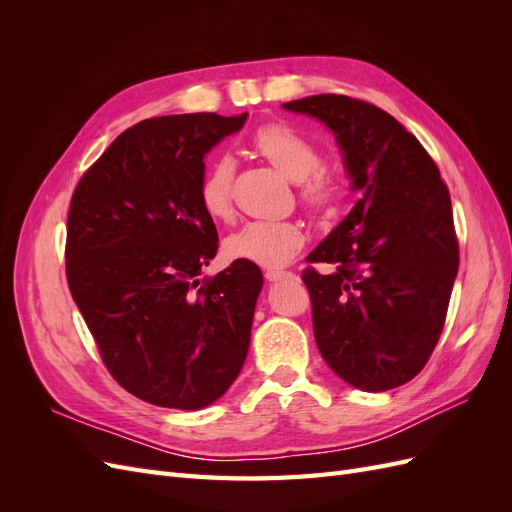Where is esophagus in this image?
<instances>
[{"mask_svg":"<svg viewBox=\"0 0 512 512\" xmlns=\"http://www.w3.org/2000/svg\"><path fill=\"white\" fill-rule=\"evenodd\" d=\"M265 277H267V282H280V280H290L292 273L290 271H267Z\"/></svg>","mask_w":512,"mask_h":512,"instance_id":"esophagus-1","label":"esophagus"}]
</instances>
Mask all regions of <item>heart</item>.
Wrapping results in <instances>:
<instances>
[{"instance_id": "obj_1", "label": "heart", "mask_w": 512, "mask_h": 512, "mask_svg": "<svg viewBox=\"0 0 512 512\" xmlns=\"http://www.w3.org/2000/svg\"><path fill=\"white\" fill-rule=\"evenodd\" d=\"M254 147L284 177L299 181L301 198L309 207L327 209L337 200V181L318 168L320 153L316 145L297 130L271 123L256 132ZM232 175H235V164L228 156H222L211 162L200 179V207L213 220H228L232 215ZM303 243L305 232L299 222L254 220L226 237L224 252L232 260L252 262L265 269H282L301 252Z\"/></svg>"}]
</instances>
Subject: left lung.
<instances>
[{
	"label": "left lung",
	"mask_w": 512,
	"mask_h": 512,
	"mask_svg": "<svg viewBox=\"0 0 512 512\" xmlns=\"http://www.w3.org/2000/svg\"><path fill=\"white\" fill-rule=\"evenodd\" d=\"M333 132L350 190L359 194L307 262L322 359L354 389L410 382L436 348L459 269L453 207L423 145L382 108L320 94L282 104Z\"/></svg>",
	"instance_id": "left-lung-1"
}]
</instances>
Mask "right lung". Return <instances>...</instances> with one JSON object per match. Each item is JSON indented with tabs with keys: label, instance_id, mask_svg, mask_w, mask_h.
<instances>
[{
	"label": "right lung",
	"instance_id": "add662e5",
	"mask_svg": "<svg viewBox=\"0 0 512 512\" xmlns=\"http://www.w3.org/2000/svg\"><path fill=\"white\" fill-rule=\"evenodd\" d=\"M247 113L168 115L119 134L79 181L66 275L102 361L153 406L200 410L237 380L262 271L235 260L207 282L218 230L200 207L207 153Z\"/></svg>",
	"mask_w": 512,
	"mask_h": 512
}]
</instances>
